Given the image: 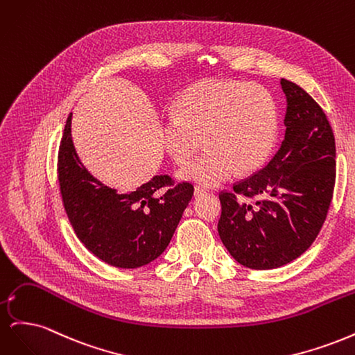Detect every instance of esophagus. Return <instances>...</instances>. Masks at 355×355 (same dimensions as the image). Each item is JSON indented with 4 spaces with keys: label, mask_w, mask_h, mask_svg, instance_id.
<instances>
[{
    "label": "esophagus",
    "mask_w": 355,
    "mask_h": 355,
    "mask_svg": "<svg viewBox=\"0 0 355 355\" xmlns=\"http://www.w3.org/2000/svg\"><path fill=\"white\" fill-rule=\"evenodd\" d=\"M206 192H207V189L204 188V187H200V185H198V187L194 188V194H196V196H202V194H206Z\"/></svg>",
    "instance_id": "34e87169"
}]
</instances>
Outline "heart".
<instances>
[{
    "instance_id": "b5f03b06",
    "label": "heart",
    "mask_w": 355,
    "mask_h": 355,
    "mask_svg": "<svg viewBox=\"0 0 355 355\" xmlns=\"http://www.w3.org/2000/svg\"><path fill=\"white\" fill-rule=\"evenodd\" d=\"M278 111L270 90L259 84L206 78L188 87L159 128L161 144L182 164L204 145L207 151L182 167L178 178L216 187L237 170L250 173L270 155Z\"/></svg>"
}]
</instances>
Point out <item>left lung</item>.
Listing matches in <instances>:
<instances>
[{"instance_id":"8db88e82","label":"left lung","mask_w":355,"mask_h":355,"mask_svg":"<svg viewBox=\"0 0 355 355\" xmlns=\"http://www.w3.org/2000/svg\"><path fill=\"white\" fill-rule=\"evenodd\" d=\"M287 110L280 149L262 170L220 192L219 237L239 263L272 270L309 249L323 227L336 179L335 136L320 105L282 78ZM256 198L253 204L247 199Z\"/></svg>"}]
</instances>
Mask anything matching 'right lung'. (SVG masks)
<instances>
[{"instance_id":"1","label":"right lung","mask_w":355,"mask_h":355,"mask_svg":"<svg viewBox=\"0 0 355 355\" xmlns=\"http://www.w3.org/2000/svg\"><path fill=\"white\" fill-rule=\"evenodd\" d=\"M68 116L59 148L58 178L63 207L80 241L116 268H139L166 250L189 204L194 187L154 176L133 191L103 185L75 151Z\"/></svg>"}]
</instances>
